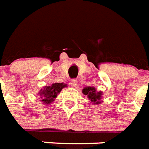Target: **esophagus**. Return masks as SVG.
Returning <instances> with one entry per match:
<instances>
[{
    "label": "esophagus",
    "mask_w": 149,
    "mask_h": 149,
    "mask_svg": "<svg viewBox=\"0 0 149 149\" xmlns=\"http://www.w3.org/2000/svg\"><path fill=\"white\" fill-rule=\"evenodd\" d=\"M70 85L74 87L77 86V85H78V81L76 80V79H72L71 81H70Z\"/></svg>",
    "instance_id": "1"
}]
</instances>
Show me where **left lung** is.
Wrapping results in <instances>:
<instances>
[{
	"label": "left lung",
	"mask_w": 149,
	"mask_h": 149,
	"mask_svg": "<svg viewBox=\"0 0 149 149\" xmlns=\"http://www.w3.org/2000/svg\"><path fill=\"white\" fill-rule=\"evenodd\" d=\"M82 93L87 96V98L90 100V103L99 104L101 103L103 92L97 91L95 87L86 86L82 89Z\"/></svg>",
	"instance_id": "obj_1"
}]
</instances>
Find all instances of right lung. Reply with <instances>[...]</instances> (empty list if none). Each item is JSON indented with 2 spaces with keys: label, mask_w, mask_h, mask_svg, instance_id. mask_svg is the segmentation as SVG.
<instances>
[{
  "label": "right lung",
  "mask_w": 149,
  "mask_h": 149,
  "mask_svg": "<svg viewBox=\"0 0 149 149\" xmlns=\"http://www.w3.org/2000/svg\"><path fill=\"white\" fill-rule=\"evenodd\" d=\"M68 87V85L63 82L53 83L49 86H44L39 92V97L43 104H50L56 100L58 94L63 88Z\"/></svg>",
  "instance_id": "obj_1"
}]
</instances>
